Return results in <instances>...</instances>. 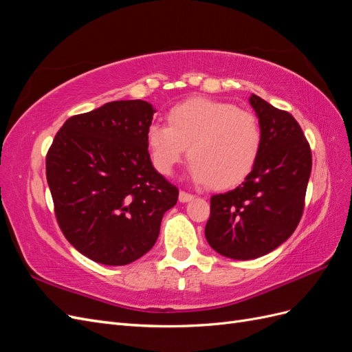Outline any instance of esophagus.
Returning <instances> with one entry per match:
<instances>
[{
  "mask_svg": "<svg viewBox=\"0 0 352 352\" xmlns=\"http://www.w3.org/2000/svg\"><path fill=\"white\" fill-rule=\"evenodd\" d=\"M192 199H194L192 194H188V192H185V190H180V192H179V201L180 202H189Z\"/></svg>",
  "mask_w": 352,
  "mask_h": 352,
  "instance_id": "obj_1",
  "label": "esophagus"
}]
</instances>
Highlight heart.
Masks as SVG:
<instances>
[{
	"label": "heart",
	"instance_id": "b5f03b06",
	"mask_svg": "<svg viewBox=\"0 0 352 352\" xmlns=\"http://www.w3.org/2000/svg\"><path fill=\"white\" fill-rule=\"evenodd\" d=\"M146 144L157 172L170 175L188 148L189 176L195 184L235 186L248 176L261 151L255 114L235 105L190 98L167 113V126L153 123Z\"/></svg>",
	"mask_w": 352,
	"mask_h": 352
}]
</instances>
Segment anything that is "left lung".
Here are the masks:
<instances>
[{
  "mask_svg": "<svg viewBox=\"0 0 352 352\" xmlns=\"http://www.w3.org/2000/svg\"><path fill=\"white\" fill-rule=\"evenodd\" d=\"M250 104L263 133L258 160L238 188L211 197L206 225L210 247L233 260L258 258L292 235L311 173L310 144L292 114L254 94Z\"/></svg>",
  "mask_w": 352,
  "mask_h": 352,
  "instance_id": "1",
  "label": "left lung"
}]
</instances>
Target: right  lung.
Wrapping results in <instances>:
<instances>
[{"label": "right lung", "instance_id": "right-lung-1", "mask_svg": "<svg viewBox=\"0 0 352 352\" xmlns=\"http://www.w3.org/2000/svg\"><path fill=\"white\" fill-rule=\"evenodd\" d=\"M153 105L113 101L73 116L47 154L58 226L85 257L124 265L150 251L179 189L154 168L146 131Z\"/></svg>", "mask_w": 352, "mask_h": 352}]
</instances>
